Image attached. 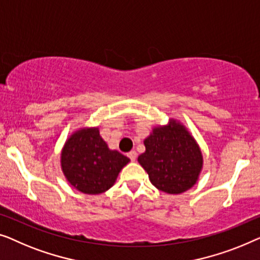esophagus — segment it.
<instances>
[{"mask_svg": "<svg viewBox=\"0 0 260 260\" xmlns=\"http://www.w3.org/2000/svg\"><path fill=\"white\" fill-rule=\"evenodd\" d=\"M128 158L131 159V161H135V160H137V152L135 151H131V152H128Z\"/></svg>", "mask_w": 260, "mask_h": 260, "instance_id": "1", "label": "esophagus"}]
</instances>
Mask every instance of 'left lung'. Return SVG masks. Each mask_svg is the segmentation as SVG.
I'll list each match as a JSON object with an SVG mask.
<instances>
[{
    "mask_svg": "<svg viewBox=\"0 0 260 260\" xmlns=\"http://www.w3.org/2000/svg\"><path fill=\"white\" fill-rule=\"evenodd\" d=\"M144 144L146 151L139 155L138 161L156 188L178 194L196 184L203 155L184 126L172 120L168 126L153 129Z\"/></svg>",
    "mask_w": 260,
    "mask_h": 260,
    "instance_id": "8db88e82",
    "label": "left lung"
}]
</instances>
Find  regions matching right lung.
<instances>
[{"label": "right lung", "mask_w": 260, "mask_h": 260, "mask_svg": "<svg viewBox=\"0 0 260 260\" xmlns=\"http://www.w3.org/2000/svg\"><path fill=\"white\" fill-rule=\"evenodd\" d=\"M129 159L111 151L98 128L78 131L66 142L61 154L62 171L80 192L99 194L114 185Z\"/></svg>", "instance_id": "obj_1"}]
</instances>
